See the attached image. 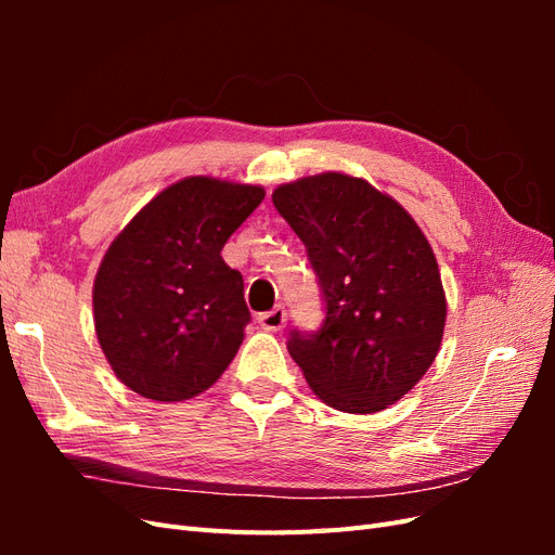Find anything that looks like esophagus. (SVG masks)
<instances>
[{
    "mask_svg": "<svg viewBox=\"0 0 555 555\" xmlns=\"http://www.w3.org/2000/svg\"><path fill=\"white\" fill-rule=\"evenodd\" d=\"M259 324L266 331H282L284 324H287V310L282 306H275L271 312L259 314Z\"/></svg>",
    "mask_w": 555,
    "mask_h": 555,
    "instance_id": "obj_1",
    "label": "esophagus"
}]
</instances>
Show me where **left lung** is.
Wrapping results in <instances>:
<instances>
[{"mask_svg": "<svg viewBox=\"0 0 555 555\" xmlns=\"http://www.w3.org/2000/svg\"><path fill=\"white\" fill-rule=\"evenodd\" d=\"M278 212L304 241L326 300L324 326L287 349L326 405L373 414L426 375L447 298L430 243L396 198L328 171L280 184Z\"/></svg>", "mask_w": 555, "mask_h": 555, "instance_id": "8db88e82", "label": "left lung"}]
</instances>
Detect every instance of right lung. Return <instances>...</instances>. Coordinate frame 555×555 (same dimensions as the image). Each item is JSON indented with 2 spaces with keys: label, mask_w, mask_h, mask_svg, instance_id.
<instances>
[{
  "label": "right lung",
  "mask_w": 555,
  "mask_h": 555,
  "mask_svg": "<svg viewBox=\"0 0 555 555\" xmlns=\"http://www.w3.org/2000/svg\"><path fill=\"white\" fill-rule=\"evenodd\" d=\"M266 196L210 176L173 182L117 233L92 289L94 331L115 377L159 402L204 393L236 357L249 324L229 236Z\"/></svg>",
  "instance_id": "obj_1"
}]
</instances>
